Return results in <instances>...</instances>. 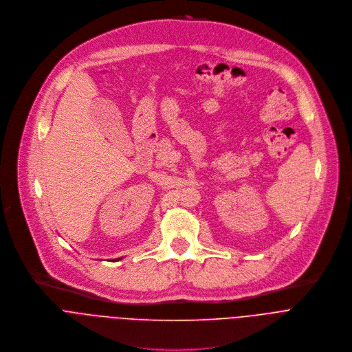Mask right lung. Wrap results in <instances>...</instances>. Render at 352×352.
<instances>
[{"mask_svg":"<svg viewBox=\"0 0 352 352\" xmlns=\"http://www.w3.org/2000/svg\"><path fill=\"white\" fill-rule=\"evenodd\" d=\"M120 259H122V258H116V259H113L112 262H116V261H120Z\"/></svg>","mask_w":352,"mask_h":352,"instance_id":"1","label":"right lung"}]
</instances>
